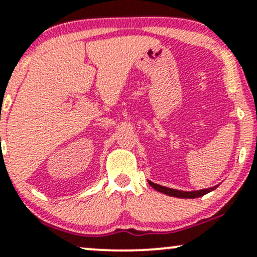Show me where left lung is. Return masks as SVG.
<instances>
[{
	"mask_svg": "<svg viewBox=\"0 0 257 257\" xmlns=\"http://www.w3.org/2000/svg\"><path fill=\"white\" fill-rule=\"evenodd\" d=\"M148 184H150L154 190L162 192V194H165L168 196H173V197H179V198H197V197H201V196L208 194V192L213 191V190H216L218 187V185H214V186L207 187V189H202V190L183 191V190H176V189H170V187H167V186H162V185L154 184L150 180H148Z\"/></svg>",
	"mask_w": 257,
	"mask_h": 257,
	"instance_id": "8db88e82",
	"label": "left lung"
}]
</instances>
